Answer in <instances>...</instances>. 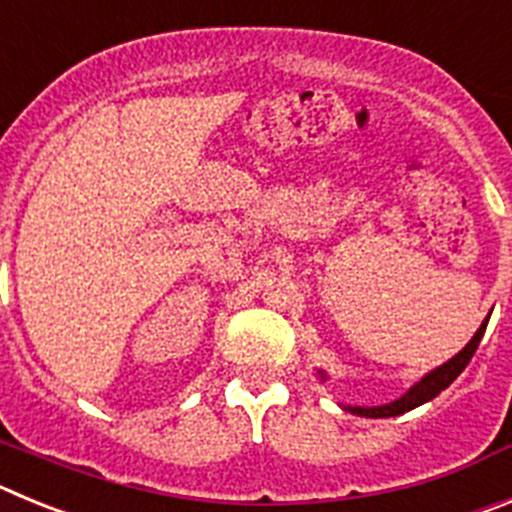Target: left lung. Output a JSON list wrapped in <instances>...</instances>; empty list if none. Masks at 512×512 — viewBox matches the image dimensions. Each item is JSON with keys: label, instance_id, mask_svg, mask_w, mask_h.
Returning a JSON list of instances; mask_svg holds the SVG:
<instances>
[{"label": "left lung", "instance_id": "left-lung-1", "mask_svg": "<svg viewBox=\"0 0 512 512\" xmlns=\"http://www.w3.org/2000/svg\"><path fill=\"white\" fill-rule=\"evenodd\" d=\"M485 328H487V320L479 325L477 333L472 336V341L461 348L459 354L451 356L449 361H443L441 366H436V369L425 374V377H420V382H415L413 387H410L405 395L397 397V400L387 402V405H374V408H361V405H341V408L348 410V413L361 415V418H395V415H402V413H408V410L418 408V405H423V402H431L433 397L441 395V392L446 390V387H449V384L454 382L464 369H467L474 351H477L479 341H482V336H485ZM318 374L325 382V374L323 372Z\"/></svg>", "mask_w": 512, "mask_h": 512}]
</instances>
